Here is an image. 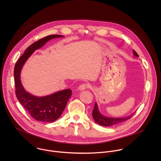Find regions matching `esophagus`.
Returning <instances> with one entry per match:
<instances>
[{
    "label": "esophagus",
    "instance_id": "1",
    "mask_svg": "<svg viewBox=\"0 0 161 161\" xmlns=\"http://www.w3.org/2000/svg\"><path fill=\"white\" fill-rule=\"evenodd\" d=\"M90 87V85L89 84H87V83H83L81 85H80L79 86H78V90H85L88 88Z\"/></svg>",
    "mask_w": 161,
    "mask_h": 161
}]
</instances>
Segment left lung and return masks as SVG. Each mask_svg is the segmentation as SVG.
Listing matches in <instances>:
<instances>
[{
	"label": "left lung",
	"mask_w": 161,
	"mask_h": 161,
	"mask_svg": "<svg viewBox=\"0 0 161 161\" xmlns=\"http://www.w3.org/2000/svg\"><path fill=\"white\" fill-rule=\"evenodd\" d=\"M133 52H134V55L135 56L138 57V55H137V53L134 50H133ZM134 114H132V115H130L128 117H125V118L106 117L103 116L102 114L99 113V111L98 110V108H97V103H95L94 108L92 111V117H93L94 120L96 122V123H97L100 125L105 126V127H109V126H112L114 125L122 123L123 122H125V121L129 120V119H130L132 117Z\"/></svg>",
	"instance_id": "1"
}]
</instances>
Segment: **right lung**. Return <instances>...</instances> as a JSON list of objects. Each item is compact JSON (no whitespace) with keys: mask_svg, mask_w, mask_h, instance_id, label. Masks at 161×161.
Here are the masks:
<instances>
[{"mask_svg":"<svg viewBox=\"0 0 161 161\" xmlns=\"http://www.w3.org/2000/svg\"><path fill=\"white\" fill-rule=\"evenodd\" d=\"M63 37L61 35H50L39 39L30 45L25 50L14 69V79L16 96L19 103L29 112L35 120L44 122H53L57 120L64 111L67 103L72 94L70 89L61 90L45 97H35L29 94L23 87L19 78L21 68L25 61L36 50L42 47L48 41Z\"/></svg>","mask_w":161,"mask_h":161,"instance_id":"right-lung-1","label":"right lung"}]
</instances>
